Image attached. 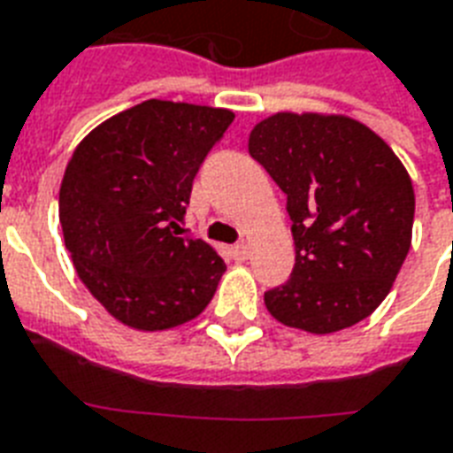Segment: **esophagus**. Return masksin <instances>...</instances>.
<instances>
[{
	"mask_svg": "<svg viewBox=\"0 0 453 453\" xmlns=\"http://www.w3.org/2000/svg\"><path fill=\"white\" fill-rule=\"evenodd\" d=\"M233 257H235L237 261L247 259V257H250V244H247V242L233 244Z\"/></svg>",
	"mask_w": 453,
	"mask_h": 453,
	"instance_id": "1",
	"label": "esophagus"
}]
</instances>
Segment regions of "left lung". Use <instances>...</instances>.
<instances>
[{
    "instance_id": "8db88e82",
    "label": "left lung",
    "mask_w": 453,
    "mask_h": 453,
    "mask_svg": "<svg viewBox=\"0 0 453 453\" xmlns=\"http://www.w3.org/2000/svg\"><path fill=\"white\" fill-rule=\"evenodd\" d=\"M250 156L293 220V273L264 293L266 310L310 334L370 317L411 250L415 194L396 153L350 117L278 112L252 129Z\"/></svg>"
}]
</instances>
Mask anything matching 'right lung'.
Wrapping results in <instances>:
<instances>
[{
    "label": "right lung",
    "mask_w": 453,
    "mask_h": 453,
    "mask_svg": "<svg viewBox=\"0 0 453 453\" xmlns=\"http://www.w3.org/2000/svg\"><path fill=\"white\" fill-rule=\"evenodd\" d=\"M235 115L146 100L96 127L66 165L59 223L76 273L115 319L142 331L199 317L226 271L182 235L194 177Z\"/></svg>",
    "instance_id": "add662e5"
}]
</instances>
